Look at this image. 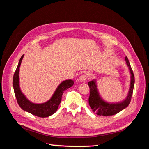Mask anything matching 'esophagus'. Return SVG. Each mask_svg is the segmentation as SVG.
I'll list each match as a JSON object with an SVG mask.
<instances>
[{
	"label": "esophagus",
	"mask_w": 149,
	"mask_h": 149,
	"mask_svg": "<svg viewBox=\"0 0 149 149\" xmlns=\"http://www.w3.org/2000/svg\"><path fill=\"white\" fill-rule=\"evenodd\" d=\"M86 79H87V76L86 74H83L80 76L79 78V81L80 82H85L86 81Z\"/></svg>",
	"instance_id": "1"
}]
</instances>
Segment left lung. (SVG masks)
<instances>
[{
    "label": "left lung",
    "instance_id": "obj_1",
    "mask_svg": "<svg viewBox=\"0 0 149 149\" xmlns=\"http://www.w3.org/2000/svg\"><path fill=\"white\" fill-rule=\"evenodd\" d=\"M125 60L126 65L129 68V70L130 74V88L127 97L123 101L116 103L107 102L103 100L100 95L95 79L92 80L88 83L89 86L90 94L89 97V104L91 107L93 112L99 116H112L118 114V112L123 111L125 107H127L131 100L132 95L133 93L134 86L135 83L134 75L133 71L130 65L129 60L127 56H125Z\"/></svg>",
    "mask_w": 149,
    "mask_h": 149
}]
</instances>
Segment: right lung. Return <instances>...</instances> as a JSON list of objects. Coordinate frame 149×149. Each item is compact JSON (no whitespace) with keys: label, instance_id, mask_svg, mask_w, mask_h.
<instances>
[{"label":"right lung","instance_id":"right-lung-1","mask_svg":"<svg viewBox=\"0 0 149 149\" xmlns=\"http://www.w3.org/2000/svg\"><path fill=\"white\" fill-rule=\"evenodd\" d=\"M24 55L19 60L16 71L13 78V87L15 95L19 106L25 111L40 118H46L53 114L57 111L61 101V97L64 91L71 88L74 84V81L68 79L63 81L58 86L55 93L49 100L44 103L35 104L30 101L22 93L19 84L20 66Z\"/></svg>","mask_w":149,"mask_h":149}]
</instances>
